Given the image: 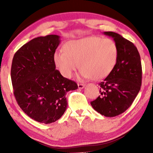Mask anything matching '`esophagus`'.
Listing matches in <instances>:
<instances>
[{"mask_svg":"<svg viewBox=\"0 0 153 153\" xmlns=\"http://www.w3.org/2000/svg\"><path fill=\"white\" fill-rule=\"evenodd\" d=\"M78 89H83L84 86H85V85H84V84H78Z\"/></svg>","mask_w":153,"mask_h":153,"instance_id":"obj_1","label":"esophagus"}]
</instances>
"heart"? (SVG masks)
Returning a JSON list of instances; mask_svg holds the SVG:
<instances>
[{"label": "heart", "instance_id": "heart-1", "mask_svg": "<svg viewBox=\"0 0 153 153\" xmlns=\"http://www.w3.org/2000/svg\"><path fill=\"white\" fill-rule=\"evenodd\" d=\"M64 48V51L54 52L53 61L60 73L67 78L79 64L81 79H102L112 72L118 60V47L110 38L86 37L68 41Z\"/></svg>", "mask_w": 153, "mask_h": 153}]
</instances>
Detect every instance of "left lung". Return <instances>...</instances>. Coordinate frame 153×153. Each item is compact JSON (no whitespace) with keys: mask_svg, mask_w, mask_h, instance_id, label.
Listing matches in <instances>:
<instances>
[{"mask_svg":"<svg viewBox=\"0 0 153 153\" xmlns=\"http://www.w3.org/2000/svg\"><path fill=\"white\" fill-rule=\"evenodd\" d=\"M104 34L116 44L118 60L112 72L98 84L101 95L90 104L102 115L115 117L124 112L136 98L141 89L142 68L139 52L132 42L115 32Z\"/></svg>","mask_w":153,"mask_h":153,"instance_id":"1","label":"left lung"}]
</instances>
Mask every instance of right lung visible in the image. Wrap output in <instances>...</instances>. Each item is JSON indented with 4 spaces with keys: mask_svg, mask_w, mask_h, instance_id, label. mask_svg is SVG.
Instances as JSON below:
<instances>
[{
    "mask_svg": "<svg viewBox=\"0 0 153 153\" xmlns=\"http://www.w3.org/2000/svg\"><path fill=\"white\" fill-rule=\"evenodd\" d=\"M60 42L57 35L38 37L20 48L12 59L11 79L18 104L29 117L44 124L64 115L67 92L78 89L75 81L55 69L53 54Z\"/></svg>",
    "mask_w": 153,
    "mask_h": 153,
    "instance_id": "right-lung-1",
    "label": "right lung"
}]
</instances>
